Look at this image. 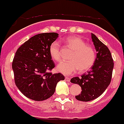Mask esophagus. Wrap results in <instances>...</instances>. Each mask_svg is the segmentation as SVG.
Instances as JSON below:
<instances>
[{
  "instance_id": "1",
  "label": "esophagus",
  "mask_w": 124,
  "mask_h": 124,
  "mask_svg": "<svg viewBox=\"0 0 124 124\" xmlns=\"http://www.w3.org/2000/svg\"><path fill=\"white\" fill-rule=\"evenodd\" d=\"M65 80H66V81H68V82H70V80H71V79H70V78L66 77V78H65Z\"/></svg>"
}]
</instances>
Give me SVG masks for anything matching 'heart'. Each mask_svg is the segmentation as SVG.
Returning <instances> with one entry per match:
<instances>
[{"instance_id":"heart-1","label":"heart","mask_w":124,"mask_h":124,"mask_svg":"<svg viewBox=\"0 0 124 124\" xmlns=\"http://www.w3.org/2000/svg\"><path fill=\"white\" fill-rule=\"evenodd\" d=\"M65 44L74 50L70 56V61H62L58 65L57 70L61 73L70 76L79 70L80 72H84L91 69L96 61V54L92 46L87 45L85 42L78 36H70L64 40ZM50 56L54 61L61 60L60 45L54 41L49 47Z\"/></svg>"}]
</instances>
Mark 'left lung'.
I'll return each mask as SVG.
<instances>
[{
    "label": "left lung",
    "instance_id": "left-lung-1",
    "mask_svg": "<svg viewBox=\"0 0 124 124\" xmlns=\"http://www.w3.org/2000/svg\"><path fill=\"white\" fill-rule=\"evenodd\" d=\"M92 38L97 52L96 58L92 70L80 78L75 77L71 82L81 87L82 92L76 98L82 101H89L99 97L109 85L114 62L111 53L106 45L92 34Z\"/></svg>",
    "mask_w": 124,
    "mask_h": 124
}]
</instances>
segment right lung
Returning <instances> with one entry per match:
<instances>
[{
	"mask_svg": "<svg viewBox=\"0 0 124 124\" xmlns=\"http://www.w3.org/2000/svg\"><path fill=\"white\" fill-rule=\"evenodd\" d=\"M58 37L55 32L39 34L25 42L15 53L12 62L15 82L29 99H48L54 93L57 83L64 80L62 74L52 72L55 64L49 47Z\"/></svg>",
	"mask_w": 124,
	"mask_h": 124,
	"instance_id": "add662e5",
	"label": "right lung"
}]
</instances>
